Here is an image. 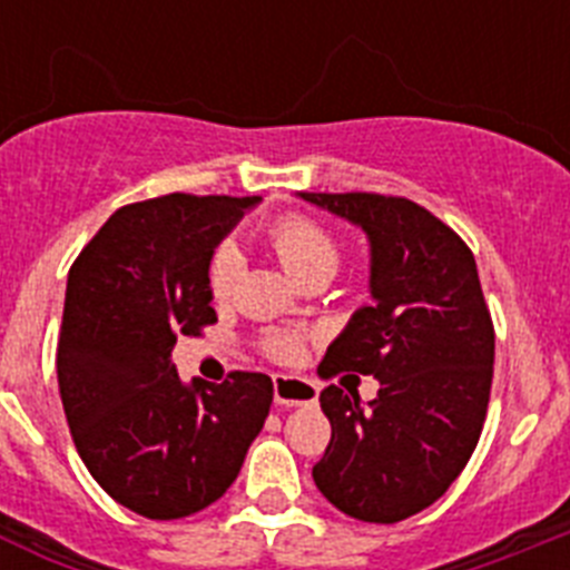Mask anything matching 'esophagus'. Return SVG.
<instances>
[{
    "label": "esophagus",
    "instance_id": "esophagus-1",
    "mask_svg": "<svg viewBox=\"0 0 570 570\" xmlns=\"http://www.w3.org/2000/svg\"><path fill=\"white\" fill-rule=\"evenodd\" d=\"M274 400L279 407H296V405H314L320 400V385L305 376L276 374L274 376Z\"/></svg>",
    "mask_w": 570,
    "mask_h": 570
}]
</instances>
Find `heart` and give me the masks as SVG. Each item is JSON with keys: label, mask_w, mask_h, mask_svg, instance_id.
<instances>
[{"label": "heart", "mask_w": 570, "mask_h": 570, "mask_svg": "<svg viewBox=\"0 0 570 570\" xmlns=\"http://www.w3.org/2000/svg\"><path fill=\"white\" fill-rule=\"evenodd\" d=\"M268 242L274 248L282 268L294 279L316 268H334L340 265V248L325 228L305 219V216H282L268 228ZM236 274H239V254L230 245L216 248L208 268V288L214 299H225L234 291ZM265 354L274 360L288 362L299 354V336L296 334H271L262 342Z\"/></svg>", "instance_id": "heart-1"}]
</instances>
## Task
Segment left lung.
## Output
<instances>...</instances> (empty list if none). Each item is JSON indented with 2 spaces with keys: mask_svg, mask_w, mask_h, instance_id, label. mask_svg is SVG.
I'll list each match as a JSON object with an SVG mask.
<instances>
[{
  "mask_svg": "<svg viewBox=\"0 0 570 570\" xmlns=\"http://www.w3.org/2000/svg\"><path fill=\"white\" fill-rule=\"evenodd\" d=\"M371 242V305L328 345L320 376L380 380L376 400L328 385L331 442L314 465L322 497L362 522L434 505L471 460L493 380V322L471 248L405 196L299 194Z\"/></svg>",
  "mask_w": 570,
  "mask_h": 570,
  "instance_id": "obj_1",
  "label": "left lung"
}]
</instances>
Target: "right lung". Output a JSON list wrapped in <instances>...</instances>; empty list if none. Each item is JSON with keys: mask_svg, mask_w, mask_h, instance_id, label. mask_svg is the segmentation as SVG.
Returning a JSON list of instances; mask_svg holds the SVG:
<instances>
[{"mask_svg": "<svg viewBox=\"0 0 570 570\" xmlns=\"http://www.w3.org/2000/svg\"><path fill=\"white\" fill-rule=\"evenodd\" d=\"M259 196L168 194L116 210L68 274L57 376L90 476L148 520L216 502L265 425L274 382L234 371L185 385L176 336L214 325V248Z\"/></svg>", "mask_w": 570, "mask_h": 570, "instance_id": "right-lung-1", "label": "right lung"}]
</instances>
